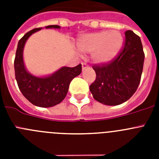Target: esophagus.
Returning <instances> with one entry per match:
<instances>
[{
    "instance_id": "obj_1",
    "label": "esophagus",
    "mask_w": 159,
    "mask_h": 159,
    "mask_svg": "<svg viewBox=\"0 0 159 159\" xmlns=\"http://www.w3.org/2000/svg\"><path fill=\"white\" fill-rule=\"evenodd\" d=\"M88 67V64H87V63H85V62H83L82 63V68H83V70L87 69Z\"/></svg>"
}]
</instances>
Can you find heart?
I'll return each instance as SVG.
<instances>
[{"mask_svg":"<svg viewBox=\"0 0 159 159\" xmlns=\"http://www.w3.org/2000/svg\"><path fill=\"white\" fill-rule=\"evenodd\" d=\"M123 36L118 31H101L81 36L77 47L82 52H92L97 64H106L118 54L123 44Z\"/></svg>","mask_w":159,"mask_h":159,"instance_id":"heart-1","label":"heart"}]
</instances>
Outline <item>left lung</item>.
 Returning a JSON list of instances; mask_svg holds the SVG:
<instances>
[{"label":"left lung","instance_id":"8db88e82","mask_svg":"<svg viewBox=\"0 0 159 159\" xmlns=\"http://www.w3.org/2000/svg\"><path fill=\"white\" fill-rule=\"evenodd\" d=\"M144 58L140 37L132 31H127L123 46L117 56L106 64L92 66L96 77L89 88L94 99L111 106L128 100L139 85Z\"/></svg>","mask_w":159,"mask_h":159}]
</instances>
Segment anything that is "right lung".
Returning a JSON list of instances; mask_svg holds the SVG:
<instances>
[{
  "label": "right lung",
  "mask_w": 159,
  "mask_h": 159,
  "mask_svg": "<svg viewBox=\"0 0 159 159\" xmlns=\"http://www.w3.org/2000/svg\"><path fill=\"white\" fill-rule=\"evenodd\" d=\"M60 29L59 25H49L46 29ZM37 28L28 32L19 40L14 60V69L17 85L24 96L35 106L50 107L59 104L65 98L70 83L82 71L80 64L74 67H63L50 76L36 77L25 69L23 62V49L28 38L40 30Z\"/></svg>",
  "instance_id": "add662e5"
}]
</instances>
